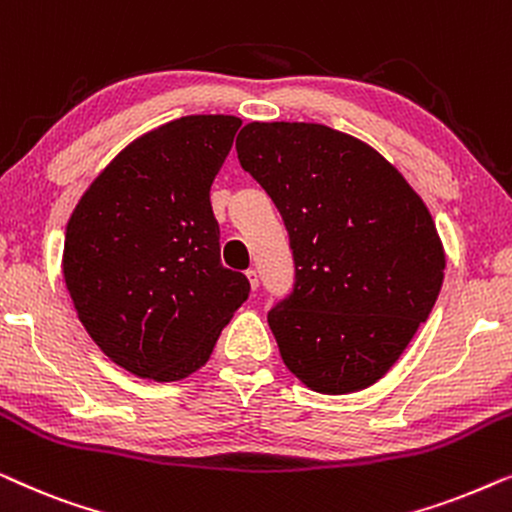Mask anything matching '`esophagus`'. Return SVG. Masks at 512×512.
I'll return each instance as SVG.
<instances>
[{
	"label": "esophagus",
	"instance_id": "obj_1",
	"mask_svg": "<svg viewBox=\"0 0 512 512\" xmlns=\"http://www.w3.org/2000/svg\"><path fill=\"white\" fill-rule=\"evenodd\" d=\"M247 279H249V284H251V291H256V289H258V275H256V270H247Z\"/></svg>",
	"mask_w": 512,
	"mask_h": 512
}]
</instances>
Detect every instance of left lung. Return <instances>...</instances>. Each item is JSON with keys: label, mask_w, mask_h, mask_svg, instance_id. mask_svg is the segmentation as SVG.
Instances as JSON below:
<instances>
[{"label": "left lung", "mask_w": 512, "mask_h": 512, "mask_svg": "<svg viewBox=\"0 0 512 512\" xmlns=\"http://www.w3.org/2000/svg\"><path fill=\"white\" fill-rule=\"evenodd\" d=\"M235 149L289 230L296 282L268 312L286 368L319 394L370 387L443 286L429 209L380 153L326 125L249 123Z\"/></svg>", "instance_id": "1"}]
</instances>
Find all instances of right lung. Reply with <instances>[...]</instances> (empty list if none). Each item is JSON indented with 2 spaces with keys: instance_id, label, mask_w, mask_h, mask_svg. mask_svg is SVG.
Wrapping results in <instances>:
<instances>
[{
  "instance_id": "obj_1",
  "label": "right lung",
  "mask_w": 512,
  "mask_h": 512,
  "mask_svg": "<svg viewBox=\"0 0 512 512\" xmlns=\"http://www.w3.org/2000/svg\"><path fill=\"white\" fill-rule=\"evenodd\" d=\"M242 121L184 116L118 153L67 223V291L111 361L174 382L205 366L249 279L221 265L209 188Z\"/></svg>"
}]
</instances>
